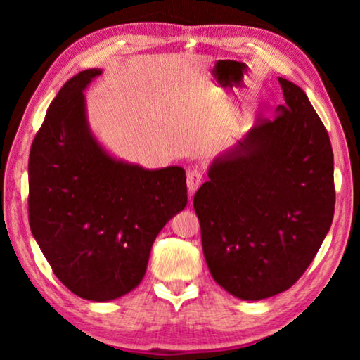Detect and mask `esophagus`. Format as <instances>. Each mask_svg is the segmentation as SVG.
<instances>
[{
	"label": "esophagus",
	"mask_w": 360,
	"mask_h": 360,
	"mask_svg": "<svg viewBox=\"0 0 360 360\" xmlns=\"http://www.w3.org/2000/svg\"><path fill=\"white\" fill-rule=\"evenodd\" d=\"M202 182H203V174H202V172H200V169H197V168L188 169V172H187V188H188V192L193 195L195 191H197V188L202 186Z\"/></svg>",
	"instance_id": "34e87169"
}]
</instances>
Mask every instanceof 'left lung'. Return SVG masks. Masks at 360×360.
<instances>
[{"label": "left lung", "instance_id": "8db88e82", "mask_svg": "<svg viewBox=\"0 0 360 360\" xmlns=\"http://www.w3.org/2000/svg\"><path fill=\"white\" fill-rule=\"evenodd\" d=\"M285 105L212 162L193 197L206 264L243 300L288 290L332 225L333 152L307 94L279 77Z\"/></svg>", "mask_w": 360, "mask_h": 360}]
</instances>
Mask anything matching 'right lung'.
<instances>
[{
  "instance_id": "obj_1",
  "label": "right lung",
  "mask_w": 360,
  "mask_h": 360,
  "mask_svg": "<svg viewBox=\"0 0 360 360\" xmlns=\"http://www.w3.org/2000/svg\"><path fill=\"white\" fill-rule=\"evenodd\" d=\"M100 70L66 81L47 108L28 160V221L72 294L108 302L141 283L152 243L187 205L181 167L144 169L108 155L85 119L84 92Z\"/></svg>"
}]
</instances>
